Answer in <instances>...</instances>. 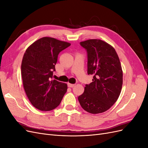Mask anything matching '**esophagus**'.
I'll use <instances>...</instances> for the list:
<instances>
[{
    "label": "esophagus",
    "instance_id": "1",
    "mask_svg": "<svg viewBox=\"0 0 148 148\" xmlns=\"http://www.w3.org/2000/svg\"><path fill=\"white\" fill-rule=\"evenodd\" d=\"M75 86V84H70V83H68V86L70 88H73Z\"/></svg>",
    "mask_w": 148,
    "mask_h": 148
}]
</instances>
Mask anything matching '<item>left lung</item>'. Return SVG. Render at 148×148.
<instances>
[{
	"label": "left lung",
	"mask_w": 148,
	"mask_h": 148,
	"mask_svg": "<svg viewBox=\"0 0 148 148\" xmlns=\"http://www.w3.org/2000/svg\"><path fill=\"white\" fill-rule=\"evenodd\" d=\"M88 58V74L92 82L85 85L78 97L82 108L91 114L102 113L117 101L122 90L123 73L117 52L113 47L100 39H89L79 43Z\"/></svg>",
	"instance_id": "left-lung-1"
}]
</instances>
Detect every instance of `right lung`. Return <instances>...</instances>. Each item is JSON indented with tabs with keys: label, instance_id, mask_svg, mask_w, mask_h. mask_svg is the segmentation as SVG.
<instances>
[{
	"label": "right lung",
	"instance_id": "add662e5",
	"mask_svg": "<svg viewBox=\"0 0 148 148\" xmlns=\"http://www.w3.org/2000/svg\"><path fill=\"white\" fill-rule=\"evenodd\" d=\"M70 45L44 37L26 49L21 66L23 87L30 102L40 110L56 108L66 92V84L52 79V77L59 53Z\"/></svg>",
	"mask_w": 148,
	"mask_h": 148
}]
</instances>
